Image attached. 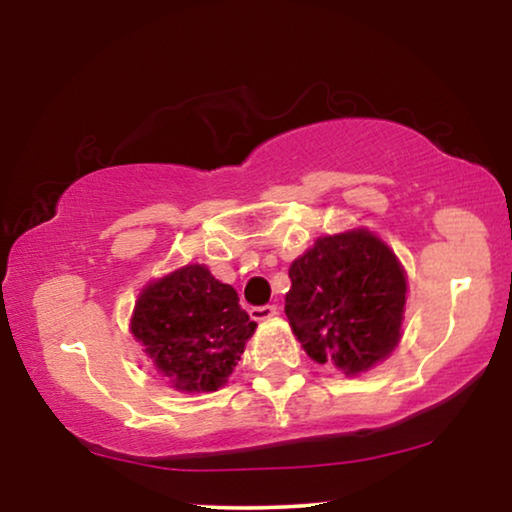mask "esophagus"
<instances>
[{"label": "esophagus", "instance_id": "34e87169", "mask_svg": "<svg viewBox=\"0 0 512 512\" xmlns=\"http://www.w3.org/2000/svg\"><path fill=\"white\" fill-rule=\"evenodd\" d=\"M276 313H278V308L271 306V304H266V306H253V308H250V318L257 320V322L271 320Z\"/></svg>", "mask_w": 512, "mask_h": 512}]
</instances>
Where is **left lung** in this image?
Instances as JSON below:
<instances>
[{
	"mask_svg": "<svg viewBox=\"0 0 512 512\" xmlns=\"http://www.w3.org/2000/svg\"><path fill=\"white\" fill-rule=\"evenodd\" d=\"M285 315L308 357L345 376L369 371L401 338L406 276L371 232L325 236L290 266Z\"/></svg>",
	"mask_w": 512,
	"mask_h": 512,
	"instance_id": "obj_1",
	"label": "left lung"
}]
</instances>
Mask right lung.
I'll use <instances>...</instances> for the list:
<instances>
[{
  "label": "right lung",
  "mask_w": 512,
  "mask_h": 512,
  "mask_svg": "<svg viewBox=\"0 0 512 512\" xmlns=\"http://www.w3.org/2000/svg\"><path fill=\"white\" fill-rule=\"evenodd\" d=\"M255 327L234 287L201 264L148 285L132 318V334L146 345V357L183 392L225 385Z\"/></svg>",
  "instance_id": "obj_1"
}]
</instances>
